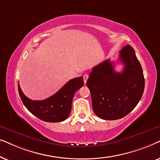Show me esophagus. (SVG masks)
<instances>
[{
	"mask_svg": "<svg viewBox=\"0 0 160 160\" xmlns=\"http://www.w3.org/2000/svg\"><path fill=\"white\" fill-rule=\"evenodd\" d=\"M88 74H85V75H83V80H84L85 83H86L87 80H88Z\"/></svg>",
	"mask_w": 160,
	"mask_h": 160,
	"instance_id": "esophagus-1",
	"label": "esophagus"
}]
</instances>
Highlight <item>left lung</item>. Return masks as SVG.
<instances>
[{
	"label": "left lung",
	"instance_id": "left-lung-1",
	"mask_svg": "<svg viewBox=\"0 0 160 160\" xmlns=\"http://www.w3.org/2000/svg\"><path fill=\"white\" fill-rule=\"evenodd\" d=\"M119 61L124 65L121 72L115 71L113 62L109 59L93 67L86 82L93 112L105 120L126 116L136 107L143 93V72L130 45L121 49Z\"/></svg>",
	"mask_w": 160,
	"mask_h": 160
}]
</instances>
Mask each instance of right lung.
<instances>
[{"label":"right lung","mask_w":160,"mask_h":160,"mask_svg":"<svg viewBox=\"0 0 160 160\" xmlns=\"http://www.w3.org/2000/svg\"><path fill=\"white\" fill-rule=\"evenodd\" d=\"M83 84L82 77L72 79L52 97L39 101L28 98L22 93L19 83L18 91L22 103L32 114L44 121L55 123L68 118L74 93Z\"/></svg>","instance_id":"right-lung-1"}]
</instances>
